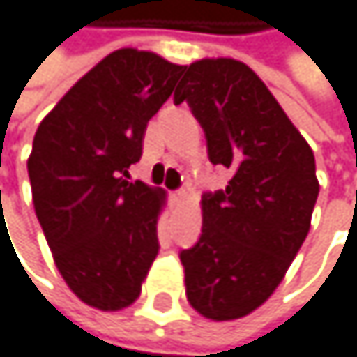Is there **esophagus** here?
<instances>
[{"mask_svg": "<svg viewBox=\"0 0 357 357\" xmlns=\"http://www.w3.org/2000/svg\"><path fill=\"white\" fill-rule=\"evenodd\" d=\"M175 197H184V188H180V190H177V192H175Z\"/></svg>", "mask_w": 357, "mask_h": 357, "instance_id": "1", "label": "esophagus"}]
</instances>
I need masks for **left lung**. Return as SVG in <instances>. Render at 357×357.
<instances>
[{
  "instance_id": "8db88e82",
  "label": "left lung",
  "mask_w": 357,
  "mask_h": 357,
  "mask_svg": "<svg viewBox=\"0 0 357 357\" xmlns=\"http://www.w3.org/2000/svg\"><path fill=\"white\" fill-rule=\"evenodd\" d=\"M184 70L173 100L201 124L210 162L231 173L203 195L201 238L180 252L186 298L208 319H240L274 294L308 236L314 156L246 63L201 59Z\"/></svg>"
}]
</instances>
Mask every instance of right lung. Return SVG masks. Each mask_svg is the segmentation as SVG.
Returning a JSON list of instances; mask_svg holds the SVG:
<instances>
[{"label":"right lung","mask_w":357,"mask_h":357,"mask_svg":"<svg viewBox=\"0 0 357 357\" xmlns=\"http://www.w3.org/2000/svg\"><path fill=\"white\" fill-rule=\"evenodd\" d=\"M184 66L119 49L40 121L27 173L33 208L68 287L89 306H130L158 255L160 188L135 180L147 121Z\"/></svg>","instance_id":"obj_1"}]
</instances>
